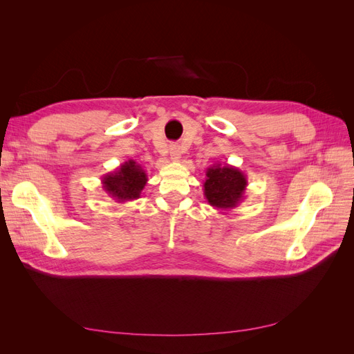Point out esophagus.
Masks as SVG:
<instances>
[{
    "label": "esophagus",
    "instance_id": "obj_1",
    "mask_svg": "<svg viewBox=\"0 0 354 354\" xmlns=\"http://www.w3.org/2000/svg\"><path fill=\"white\" fill-rule=\"evenodd\" d=\"M169 158H171V160H174V162H178V160H180V158H181V147L177 143L169 146Z\"/></svg>",
    "mask_w": 354,
    "mask_h": 354
}]
</instances>
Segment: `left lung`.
I'll list each match as a JSON object with an SVG mask.
<instances>
[{
	"label": "left lung",
	"mask_w": 354,
	"mask_h": 354,
	"mask_svg": "<svg viewBox=\"0 0 354 354\" xmlns=\"http://www.w3.org/2000/svg\"><path fill=\"white\" fill-rule=\"evenodd\" d=\"M203 181V195L211 207L229 211L236 208L245 199L248 180L242 171L233 165L214 164L207 169Z\"/></svg>",
	"instance_id": "8db88e82"
}]
</instances>
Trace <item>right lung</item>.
<instances>
[{"mask_svg": "<svg viewBox=\"0 0 354 354\" xmlns=\"http://www.w3.org/2000/svg\"><path fill=\"white\" fill-rule=\"evenodd\" d=\"M146 183V171L133 159L125 160L112 173L102 177V186L104 192L116 202H128L140 198Z\"/></svg>", "mask_w": 354, "mask_h": 354, "instance_id": "add662e5", "label": "right lung"}]
</instances>
